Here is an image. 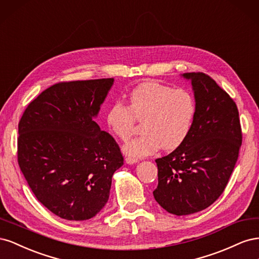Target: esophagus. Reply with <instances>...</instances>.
Masks as SVG:
<instances>
[{
    "mask_svg": "<svg viewBox=\"0 0 259 259\" xmlns=\"http://www.w3.org/2000/svg\"><path fill=\"white\" fill-rule=\"evenodd\" d=\"M125 162H126L127 164H135L138 162V160L135 158H131V156H127V158L125 159Z\"/></svg>",
    "mask_w": 259,
    "mask_h": 259,
    "instance_id": "1",
    "label": "esophagus"
}]
</instances>
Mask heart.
<instances>
[{"label": "heart", "mask_w": 259, "mask_h": 259, "mask_svg": "<svg viewBox=\"0 0 259 259\" xmlns=\"http://www.w3.org/2000/svg\"><path fill=\"white\" fill-rule=\"evenodd\" d=\"M197 105L191 94L173 90L155 81L140 83L128 94V107L120 101L107 111V125L121 140L133 134L136 120L143 121L145 132L123 147L131 158H143L158 150H174L189 135Z\"/></svg>", "instance_id": "1"}]
</instances>
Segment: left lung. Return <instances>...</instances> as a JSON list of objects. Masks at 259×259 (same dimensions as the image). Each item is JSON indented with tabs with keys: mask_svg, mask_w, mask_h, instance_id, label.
<instances>
[{
	"mask_svg": "<svg viewBox=\"0 0 259 259\" xmlns=\"http://www.w3.org/2000/svg\"><path fill=\"white\" fill-rule=\"evenodd\" d=\"M191 82L197 113L189 135L168 155L156 159L153 197L168 213L190 215L221 197L242 144L237 105L205 73H184Z\"/></svg>",
	"mask_w": 259,
	"mask_h": 259,
	"instance_id": "left-lung-1",
	"label": "left lung"
}]
</instances>
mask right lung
Listing matches in <instances>:
<instances>
[{
	"instance_id": "obj_1",
	"label": "right lung",
	"mask_w": 259,
	"mask_h": 259,
	"mask_svg": "<svg viewBox=\"0 0 259 259\" xmlns=\"http://www.w3.org/2000/svg\"><path fill=\"white\" fill-rule=\"evenodd\" d=\"M113 79L62 82L31 101L18 124V164L36 199L67 221L96 216L108 202L120 148L94 121Z\"/></svg>"
}]
</instances>
